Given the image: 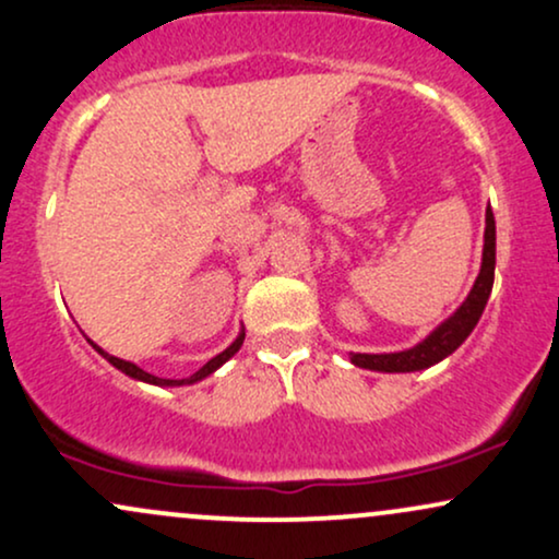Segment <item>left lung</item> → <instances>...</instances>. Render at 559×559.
<instances>
[{"label": "left lung", "instance_id": "obj_1", "mask_svg": "<svg viewBox=\"0 0 559 559\" xmlns=\"http://www.w3.org/2000/svg\"><path fill=\"white\" fill-rule=\"evenodd\" d=\"M493 262H497V226H493L491 207H486L484 262H480L476 284H473L467 299L460 305V310L449 320H444L426 342L413 346V349L391 352V355H352V362H355L357 368L381 370V373H413V370L431 368V365L444 360L447 355H452V352L471 336L478 318L484 316V307L486 301H489L493 286Z\"/></svg>", "mask_w": 559, "mask_h": 559}]
</instances>
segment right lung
<instances>
[{"label": "right lung", "mask_w": 559, "mask_h": 559, "mask_svg": "<svg viewBox=\"0 0 559 559\" xmlns=\"http://www.w3.org/2000/svg\"><path fill=\"white\" fill-rule=\"evenodd\" d=\"M92 344H94V342H92ZM241 344H243V333H239V338H236V342H234V344H230L226 352H221V355H217V357H213V360H210L207 365H202V368H199L194 376H191V378H181V381H178V378H157V376L146 373V370H141V368H139V365H133V362H126V360H120V357H112V355H107V352H102V349H99V346H96V344H94V349H96V352H99V355H102V357H105V360H107V362H112V365H115V368H118V370H123V373H126V376L136 378V381H146V383H155V386H183V383H194V381H202V378H207L210 373H213V370H217V368H221V365H223V362H226V360H230V357H234V355H236V352H239V346H241Z\"/></svg>", "instance_id": "obj_1"}]
</instances>
